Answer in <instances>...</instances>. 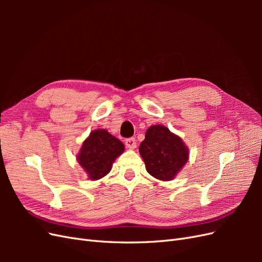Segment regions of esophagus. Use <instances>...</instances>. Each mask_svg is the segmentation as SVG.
Here are the masks:
<instances>
[{
  "label": "esophagus",
  "mask_w": 262,
  "mask_h": 262,
  "mask_svg": "<svg viewBox=\"0 0 262 262\" xmlns=\"http://www.w3.org/2000/svg\"><path fill=\"white\" fill-rule=\"evenodd\" d=\"M125 146L130 148V149H134L137 147V140L134 138H129L125 140Z\"/></svg>",
  "instance_id": "1"
}]
</instances>
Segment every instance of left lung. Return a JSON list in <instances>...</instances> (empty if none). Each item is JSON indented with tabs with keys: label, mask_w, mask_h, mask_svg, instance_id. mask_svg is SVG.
I'll return each mask as SVG.
<instances>
[{
	"label": "left lung",
	"mask_w": 262,
	"mask_h": 262,
	"mask_svg": "<svg viewBox=\"0 0 262 262\" xmlns=\"http://www.w3.org/2000/svg\"><path fill=\"white\" fill-rule=\"evenodd\" d=\"M139 150L149 175L165 181L175 178L189 158L184 141L161 124L149 126Z\"/></svg>",
	"instance_id": "obj_1"
}]
</instances>
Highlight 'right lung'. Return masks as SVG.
Here are the masks:
<instances>
[{
	"mask_svg": "<svg viewBox=\"0 0 262 262\" xmlns=\"http://www.w3.org/2000/svg\"><path fill=\"white\" fill-rule=\"evenodd\" d=\"M124 145L120 140L104 129L91 132L77 155V162L91 180L100 179L112 169L116 158L123 153Z\"/></svg>",
	"mask_w": 262,
	"mask_h": 262,
	"instance_id": "add662e5",
	"label": "right lung"
}]
</instances>
